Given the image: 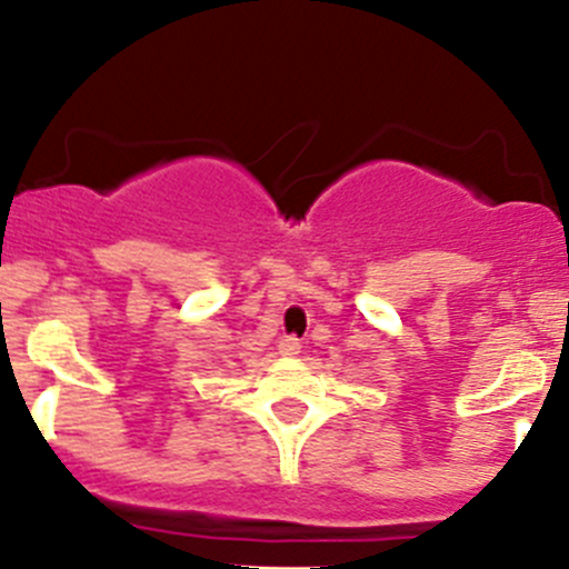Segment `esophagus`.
<instances>
[{
    "instance_id": "1",
    "label": "esophagus",
    "mask_w": 569,
    "mask_h": 569,
    "mask_svg": "<svg viewBox=\"0 0 569 569\" xmlns=\"http://www.w3.org/2000/svg\"><path fill=\"white\" fill-rule=\"evenodd\" d=\"M278 349H280V355H297V352H300V338L286 336L283 341L278 343Z\"/></svg>"
}]
</instances>
